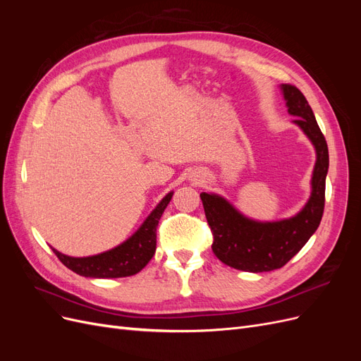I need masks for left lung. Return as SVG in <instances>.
Segmentation results:
<instances>
[{"label": "left lung", "instance_id": "left-lung-1", "mask_svg": "<svg viewBox=\"0 0 361 361\" xmlns=\"http://www.w3.org/2000/svg\"><path fill=\"white\" fill-rule=\"evenodd\" d=\"M293 123L309 137L316 150L310 199L302 209L280 221H256L244 216L218 194L202 192L204 215L214 243L212 251L223 264L248 272L279 269L298 253L318 228L325 204L329 147L304 94L290 84L280 85Z\"/></svg>", "mask_w": 361, "mask_h": 361}]
</instances>
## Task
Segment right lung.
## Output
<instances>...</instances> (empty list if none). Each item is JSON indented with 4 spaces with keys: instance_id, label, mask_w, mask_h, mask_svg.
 I'll list each match as a JSON object with an SVG mask.
<instances>
[{
    "instance_id": "right-lung-1",
    "label": "right lung",
    "mask_w": 361,
    "mask_h": 361,
    "mask_svg": "<svg viewBox=\"0 0 361 361\" xmlns=\"http://www.w3.org/2000/svg\"><path fill=\"white\" fill-rule=\"evenodd\" d=\"M171 197L173 192H169L133 236L120 245L105 251V253L89 257H71L52 248L54 253L57 255L64 267L84 277L118 279L134 276L143 269L155 255L157 227Z\"/></svg>"
}]
</instances>
